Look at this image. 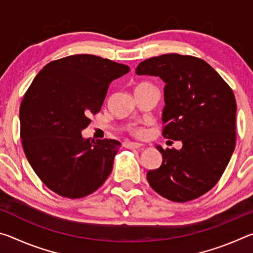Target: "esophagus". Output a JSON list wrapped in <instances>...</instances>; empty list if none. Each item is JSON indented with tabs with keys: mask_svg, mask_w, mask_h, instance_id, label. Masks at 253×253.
Segmentation results:
<instances>
[{
	"mask_svg": "<svg viewBox=\"0 0 253 253\" xmlns=\"http://www.w3.org/2000/svg\"><path fill=\"white\" fill-rule=\"evenodd\" d=\"M125 146L127 148H142L144 145L140 144V143H132V142H127L125 144Z\"/></svg>",
	"mask_w": 253,
	"mask_h": 253,
	"instance_id": "obj_1",
	"label": "esophagus"
}]
</instances>
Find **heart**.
Here are the masks:
<instances>
[{"label": "heart", "mask_w": 253, "mask_h": 253, "mask_svg": "<svg viewBox=\"0 0 253 253\" xmlns=\"http://www.w3.org/2000/svg\"><path fill=\"white\" fill-rule=\"evenodd\" d=\"M147 84H140L137 85L136 88H139V87H143V85ZM129 131L131 132L132 135H135L137 137H144L146 135V129H145V127L142 125H138V124H132V125L129 126Z\"/></svg>", "instance_id": "1"}]
</instances>
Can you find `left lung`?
Returning <instances> with one entry per match:
<instances>
[{
  "instance_id": "obj_1",
  "label": "left lung",
  "mask_w": 253,
  "mask_h": 253,
  "mask_svg": "<svg viewBox=\"0 0 253 253\" xmlns=\"http://www.w3.org/2000/svg\"><path fill=\"white\" fill-rule=\"evenodd\" d=\"M138 76H156L166 84L163 136L183 146L163 149L157 169L148 170L149 185L163 198L187 202L215 185L235 147L237 102L230 85L200 58L163 54L140 62Z\"/></svg>"
}]
</instances>
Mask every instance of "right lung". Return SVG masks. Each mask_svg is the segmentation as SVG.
<instances>
[{
    "instance_id": "1",
    "label": "right lung",
    "mask_w": 253,
    "mask_h": 253,
    "mask_svg": "<svg viewBox=\"0 0 253 253\" xmlns=\"http://www.w3.org/2000/svg\"><path fill=\"white\" fill-rule=\"evenodd\" d=\"M129 67L92 54L54 60L33 79L20 106L21 139L36 174L54 193L79 199L98 190L113 169L121 143L84 139L110 83Z\"/></svg>"
}]
</instances>
